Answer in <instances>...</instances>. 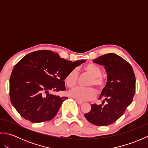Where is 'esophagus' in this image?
<instances>
[{
	"label": "esophagus",
	"mask_w": 148,
	"mask_h": 148,
	"mask_svg": "<svg viewBox=\"0 0 148 148\" xmlns=\"http://www.w3.org/2000/svg\"><path fill=\"white\" fill-rule=\"evenodd\" d=\"M76 101L77 102V103L79 105H81V104H83V102L79 101V100H76Z\"/></svg>",
	"instance_id": "34e87169"
}]
</instances>
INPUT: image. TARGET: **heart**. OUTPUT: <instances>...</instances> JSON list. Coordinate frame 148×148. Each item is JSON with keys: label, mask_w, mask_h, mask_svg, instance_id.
Masks as SVG:
<instances>
[{"label": "heart", "mask_w": 148, "mask_h": 148, "mask_svg": "<svg viewBox=\"0 0 148 148\" xmlns=\"http://www.w3.org/2000/svg\"><path fill=\"white\" fill-rule=\"evenodd\" d=\"M84 70L92 76L88 83V86H95L97 92L101 93L104 89L106 82L101 77L102 73V69L99 65L95 64H88L84 66ZM77 73L76 70H72L67 75L65 82L69 88L75 87L77 84ZM69 95L78 100L84 101L90 100L95 98L96 92L92 88H76L69 92Z\"/></svg>", "instance_id": "heart-1"}]
</instances>
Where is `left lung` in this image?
<instances>
[{"label":"left lung","mask_w":148,"mask_h":148,"mask_svg":"<svg viewBox=\"0 0 148 148\" xmlns=\"http://www.w3.org/2000/svg\"><path fill=\"white\" fill-rule=\"evenodd\" d=\"M104 66L107 81L99 99L102 103L91 105L84 117L97 126H106L114 123L123 114L136 92V77L129 63L115 53H108L93 60Z\"/></svg>","instance_id":"8db88e82"}]
</instances>
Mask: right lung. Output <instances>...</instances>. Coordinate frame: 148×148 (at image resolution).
<instances>
[{"label":"right lung","instance_id":"obj_1","mask_svg":"<svg viewBox=\"0 0 148 148\" xmlns=\"http://www.w3.org/2000/svg\"><path fill=\"white\" fill-rule=\"evenodd\" d=\"M85 62L69 61L49 50L25 56L15 65L9 79L12 106L22 117L32 123L51 120L67 97L49 92L65 90L67 75Z\"/></svg>","mask_w":148,"mask_h":148}]
</instances>
